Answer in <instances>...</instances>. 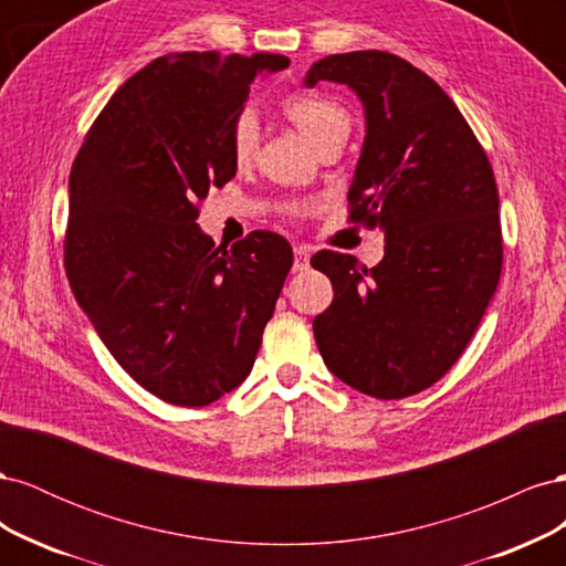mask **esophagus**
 I'll return each mask as SVG.
<instances>
[{
  "mask_svg": "<svg viewBox=\"0 0 566 566\" xmlns=\"http://www.w3.org/2000/svg\"><path fill=\"white\" fill-rule=\"evenodd\" d=\"M310 256H312V252H310V248L306 245H297L295 248V271H306L310 269Z\"/></svg>",
  "mask_w": 566,
  "mask_h": 566,
  "instance_id": "obj_1",
  "label": "esophagus"
}]
</instances>
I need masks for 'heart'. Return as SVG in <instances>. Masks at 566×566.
<instances>
[{
    "mask_svg": "<svg viewBox=\"0 0 566 566\" xmlns=\"http://www.w3.org/2000/svg\"><path fill=\"white\" fill-rule=\"evenodd\" d=\"M285 117L293 123L314 146L328 139L333 134H349L352 117L345 106L335 98L323 94H295L281 104ZM231 156L238 165L252 160L256 146H260V125L250 111L235 115L229 129Z\"/></svg>",
    "mask_w": 566,
    "mask_h": 566,
    "instance_id": "b5f03b06",
    "label": "heart"
}]
</instances>
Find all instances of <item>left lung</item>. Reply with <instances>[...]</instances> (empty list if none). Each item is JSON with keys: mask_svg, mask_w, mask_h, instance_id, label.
<instances>
[{"mask_svg": "<svg viewBox=\"0 0 566 566\" xmlns=\"http://www.w3.org/2000/svg\"><path fill=\"white\" fill-rule=\"evenodd\" d=\"M347 84L366 111L349 221L385 231L378 266L321 250L333 304L314 318L325 366L375 399L432 387L458 361L503 269L499 188L482 144L439 84L387 51L325 56L310 67Z\"/></svg>", "mask_w": 566, "mask_h": 566, "instance_id": "1", "label": "left lung"}]
</instances>
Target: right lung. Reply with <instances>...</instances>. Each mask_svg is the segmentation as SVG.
Segmentation results:
<instances>
[{
  "instance_id": "add662e5",
  "label": "right lung",
  "mask_w": 566,
  "mask_h": 566,
  "mask_svg": "<svg viewBox=\"0 0 566 566\" xmlns=\"http://www.w3.org/2000/svg\"><path fill=\"white\" fill-rule=\"evenodd\" d=\"M281 54L160 56L119 87L71 169L65 273L115 361L158 399L198 408L241 385L290 266L283 235L217 248L196 219L235 177L229 129Z\"/></svg>"
}]
</instances>
